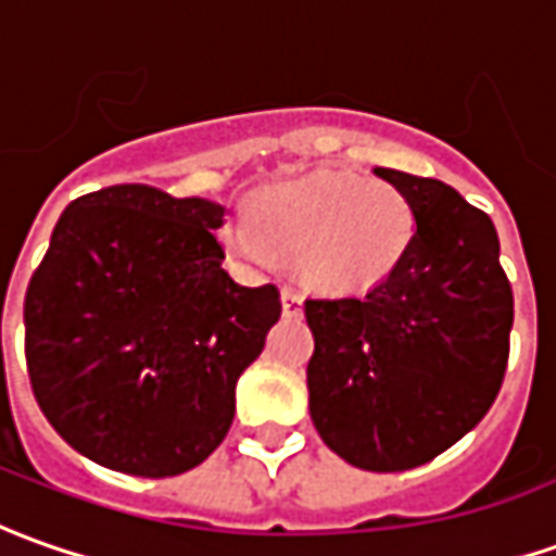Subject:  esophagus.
<instances>
[{"instance_id": "esophagus-1", "label": "esophagus", "mask_w": 556, "mask_h": 556, "mask_svg": "<svg viewBox=\"0 0 556 556\" xmlns=\"http://www.w3.org/2000/svg\"><path fill=\"white\" fill-rule=\"evenodd\" d=\"M279 301H282V313L286 316H298L301 307H304V298H301V292H294V289H282Z\"/></svg>"}]
</instances>
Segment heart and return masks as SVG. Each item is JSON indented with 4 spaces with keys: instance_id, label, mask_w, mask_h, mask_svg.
Masks as SVG:
<instances>
[{
    "instance_id": "b5f03b06",
    "label": "heart",
    "mask_w": 556,
    "mask_h": 556,
    "mask_svg": "<svg viewBox=\"0 0 556 556\" xmlns=\"http://www.w3.org/2000/svg\"><path fill=\"white\" fill-rule=\"evenodd\" d=\"M417 237V213L395 185L346 169H319L264 188L249 206V225L225 233L247 264L298 262L307 286L328 294H358L387 282Z\"/></svg>"
}]
</instances>
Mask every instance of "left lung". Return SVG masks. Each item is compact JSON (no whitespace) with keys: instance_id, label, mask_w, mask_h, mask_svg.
I'll list each match as a JSON object with an SVG mask.
<instances>
[{"instance_id":"obj_1","label":"left lung","mask_w":556,"mask_h":556,"mask_svg":"<svg viewBox=\"0 0 556 556\" xmlns=\"http://www.w3.org/2000/svg\"><path fill=\"white\" fill-rule=\"evenodd\" d=\"M402 188L417 237L362 298H307L309 417L365 471L417 468L484 420L508 365L511 282L490 215L438 179L374 167Z\"/></svg>"}]
</instances>
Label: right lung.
Masks as SVG:
<instances>
[{
  "label": "right lung",
  "mask_w": 556,
  "mask_h": 556,
  "mask_svg": "<svg viewBox=\"0 0 556 556\" xmlns=\"http://www.w3.org/2000/svg\"><path fill=\"white\" fill-rule=\"evenodd\" d=\"M225 206L149 185L72 200L24 301L26 371L70 447L139 478L200 466L279 319L277 286L222 267Z\"/></svg>",
  "instance_id": "obj_1"
}]
</instances>
